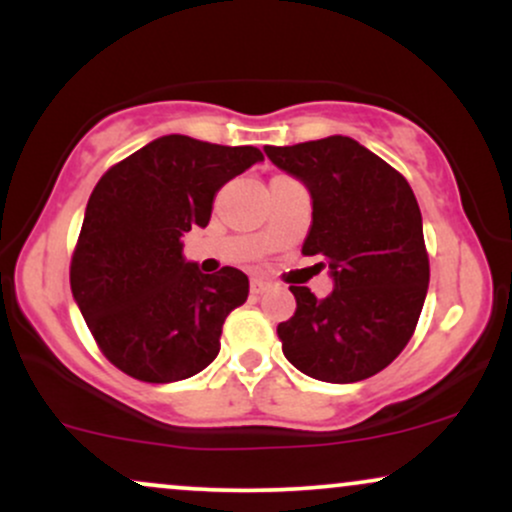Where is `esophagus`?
<instances>
[{
	"label": "esophagus",
	"instance_id": "1",
	"mask_svg": "<svg viewBox=\"0 0 512 512\" xmlns=\"http://www.w3.org/2000/svg\"><path fill=\"white\" fill-rule=\"evenodd\" d=\"M269 286H272V281L262 279V276H252V279H250V291L252 293H264L269 289Z\"/></svg>",
	"mask_w": 512,
	"mask_h": 512
}]
</instances>
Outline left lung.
<instances>
[{"mask_svg":"<svg viewBox=\"0 0 512 512\" xmlns=\"http://www.w3.org/2000/svg\"><path fill=\"white\" fill-rule=\"evenodd\" d=\"M264 154L308 187L313 223L303 255L325 257L334 281L327 298L291 286L296 313L276 327L284 356L322 383L366 380L402 354L426 301L414 192L390 163L342 134L264 146Z\"/></svg>","mask_w":512,"mask_h":512,"instance_id":"obj_1","label":"left lung"}]
</instances>
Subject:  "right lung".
<instances>
[{
    "mask_svg": "<svg viewBox=\"0 0 512 512\" xmlns=\"http://www.w3.org/2000/svg\"><path fill=\"white\" fill-rule=\"evenodd\" d=\"M264 161L255 146L168 134L98 180L69 281L108 361L144 383H175L219 356L228 313L248 301L240 269L202 274L182 236L211 219L216 192Z\"/></svg>",
    "mask_w": 512,
    "mask_h": 512,
    "instance_id": "add662e5",
    "label": "right lung"
}]
</instances>
